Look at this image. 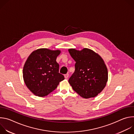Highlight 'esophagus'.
I'll return each instance as SVG.
<instances>
[{"label": "esophagus", "mask_w": 134, "mask_h": 134, "mask_svg": "<svg viewBox=\"0 0 134 134\" xmlns=\"http://www.w3.org/2000/svg\"><path fill=\"white\" fill-rule=\"evenodd\" d=\"M64 76H65V78L66 79H68V77H69V74H65V75H64Z\"/></svg>", "instance_id": "34e87169"}]
</instances>
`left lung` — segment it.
I'll return each mask as SVG.
<instances>
[{"instance_id": "8db88e82", "label": "left lung", "mask_w": 134, "mask_h": 134, "mask_svg": "<svg viewBox=\"0 0 134 134\" xmlns=\"http://www.w3.org/2000/svg\"><path fill=\"white\" fill-rule=\"evenodd\" d=\"M68 51L76 62L75 71L68 80L72 89L85 99L97 96L105 87L108 79L103 60L87 48L81 51L69 49Z\"/></svg>"}]
</instances>
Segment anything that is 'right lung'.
<instances>
[{"label": "right lung", "mask_w": 134, "mask_h": 134, "mask_svg": "<svg viewBox=\"0 0 134 134\" xmlns=\"http://www.w3.org/2000/svg\"><path fill=\"white\" fill-rule=\"evenodd\" d=\"M60 51L46 48L33 51L27 59L23 70L24 82L27 88L35 95L43 97L58 86L65 78L59 72L57 57Z\"/></svg>", "instance_id": "obj_1"}]
</instances>
